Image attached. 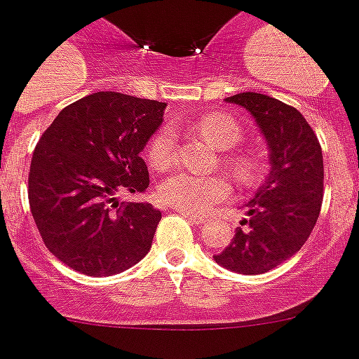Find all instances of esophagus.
I'll return each instance as SVG.
<instances>
[{"label":"esophagus","instance_id":"1","mask_svg":"<svg viewBox=\"0 0 359 359\" xmlns=\"http://www.w3.org/2000/svg\"><path fill=\"white\" fill-rule=\"evenodd\" d=\"M177 212H180V214H184L186 217H188L191 223H195V225H203V223H206V215H199V214H191V212H186V210H177Z\"/></svg>","mask_w":359,"mask_h":359}]
</instances>
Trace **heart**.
<instances>
[{"label": "heart", "mask_w": 359, "mask_h": 359, "mask_svg": "<svg viewBox=\"0 0 359 359\" xmlns=\"http://www.w3.org/2000/svg\"><path fill=\"white\" fill-rule=\"evenodd\" d=\"M194 129L217 147V149H232L241 140V127L234 118L226 114H206L194 123ZM175 156V134L171 129H162L154 134L149 144V162L154 168H168ZM226 165L241 182H250L258 175V164L252 156L247 154H229ZM230 186L225 177L212 175L201 177L186 171L170 175L158 186V199L164 205L175 206L186 212H205L210 206L225 199Z\"/></svg>", "instance_id": "b5f03b06"}]
</instances>
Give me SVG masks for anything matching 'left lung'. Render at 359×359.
<instances>
[{"instance_id": "1", "label": "left lung", "mask_w": 359, "mask_h": 359, "mask_svg": "<svg viewBox=\"0 0 359 359\" xmlns=\"http://www.w3.org/2000/svg\"><path fill=\"white\" fill-rule=\"evenodd\" d=\"M255 118L269 149V175L245 203L249 229H236L214 260L240 275H262L297 255L323 203V151L301 112L278 99L243 92L225 99Z\"/></svg>"}]
</instances>
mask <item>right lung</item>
<instances>
[{"instance_id":"1","label":"right lung","mask_w":359,"mask_h":359,"mask_svg":"<svg viewBox=\"0 0 359 359\" xmlns=\"http://www.w3.org/2000/svg\"><path fill=\"white\" fill-rule=\"evenodd\" d=\"M165 103L97 92L58 112L34 147L29 206L43 243L88 276H110L151 249L160 210L119 203L144 194L149 171L140 153L164 119Z\"/></svg>"}]
</instances>
